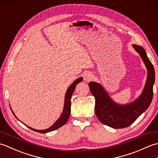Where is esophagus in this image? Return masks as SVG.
I'll list each match as a JSON object with an SVG mask.
<instances>
[{
    "instance_id": "1",
    "label": "esophagus",
    "mask_w": 158,
    "mask_h": 158,
    "mask_svg": "<svg viewBox=\"0 0 158 158\" xmlns=\"http://www.w3.org/2000/svg\"><path fill=\"white\" fill-rule=\"evenodd\" d=\"M93 79V76L92 74L90 73H86L84 75V80L86 82H89Z\"/></svg>"
}]
</instances>
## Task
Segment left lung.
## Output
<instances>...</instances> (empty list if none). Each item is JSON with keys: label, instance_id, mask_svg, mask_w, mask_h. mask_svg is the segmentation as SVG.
<instances>
[{"label": "left lung", "instance_id": "obj_1", "mask_svg": "<svg viewBox=\"0 0 158 158\" xmlns=\"http://www.w3.org/2000/svg\"><path fill=\"white\" fill-rule=\"evenodd\" d=\"M141 57L147 69L148 75L142 94L135 102L126 105H119L110 98L102 87L95 82L89 83V90L96 100L95 113L98 120L113 128H123L130 126L145 112L152 101L155 70L142 47L133 45Z\"/></svg>", "mask_w": 158, "mask_h": 158}]
</instances>
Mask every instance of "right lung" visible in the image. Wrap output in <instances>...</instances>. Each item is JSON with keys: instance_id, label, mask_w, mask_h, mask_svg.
I'll use <instances>...</instances> for the list:
<instances>
[{"instance_id": "add662e5", "label": "right lung", "mask_w": 158, "mask_h": 158, "mask_svg": "<svg viewBox=\"0 0 158 158\" xmlns=\"http://www.w3.org/2000/svg\"><path fill=\"white\" fill-rule=\"evenodd\" d=\"M82 81H83L82 77H80V78L76 79L75 81L72 83L71 85L69 87V89H67L66 93V96H65L64 106V110H63L62 114L61 117H60V118L57 120L54 123H53V126H52L51 127H49V128H48V129L43 130H38L33 129L31 127H28V126H27V127H29L30 129L35 131V132H40V133H47V132H52V131L58 129L59 127H62V126L64 125V124L67 122V121H68V119L69 118V116H70V105H71L70 99H71L73 92H74V90H75L77 85ZM11 111L13 112L12 110H11ZM13 115H15V114L13 113ZM15 117H16L15 115Z\"/></svg>"}]
</instances>
